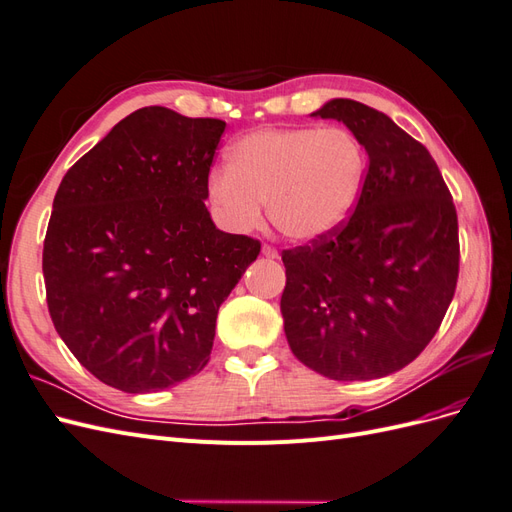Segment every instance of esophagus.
I'll return each mask as SVG.
<instances>
[{
	"label": "esophagus",
	"instance_id": "34e87169",
	"mask_svg": "<svg viewBox=\"0 0 512 512\" xmlns=\"http://www.w3.org/2000/svg\"><path fill=\"white\" fill-rule=\"evenodd\" d=\"M262 256H267L271 260L280 258V254H277V250H275V247H271V245H262Z\"/></svg>",
	"mask_w": 512,
	"mask_h": 512
}]
</instances>
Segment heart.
<instances>
[{
    "label": "heart",
    "mask_w": 512,
    "mask_h": 512,
    "mask_svg": "<svg viewBox=\"0 0 512 512\" xmlns=\"http://www.w3.org/2000/svg\"><path fill=\"white\" fill-rule=\"evenodd\" d=\"M367 153L344 128H265L230 145L226 168L207 181L220 222L250 232L269 220L290 241H316L342 228L361 198Z\"/></svg>",
    "instance_id": "1"
}]
</instances>
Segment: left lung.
Listing matches in <instances>:
<instances>
[{"mask_svg":"<svg viewBox=\"0 0 512 512\" xmlns=\"http://www.w3.org/2000/svg\"><path fill=\"white\" fill-rule=\"evenodd\" d=\"M312 117L342 121L369 168L342 228L282 254L286 339L324 378H384L425 350L453 301L457 211L431 153L391 117L348 98Z\"/></svg>","mask_w":512,"mask_h":512,"instance_id":"8db88e82","label":"left lung"}]
</instances>
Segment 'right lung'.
<instances>
[{
  "mask_svg": "<svg viewBox=\"0 0 512 512\" xmlns=\"http://www.w3.org/2000/svg\"><path fill=\"white\" fill-rule=\"evenodd\" d=\"M226 123L138 108L61 179L42 273L59 337L100 382L158 393L209 363L215 318L260 243L213 224Z\"/></svg>",
  "mask_w": 512,
  "mask_h": 512,
  "instance_id": "add662e5",
  "label": "right lung"
}]
</instances>
